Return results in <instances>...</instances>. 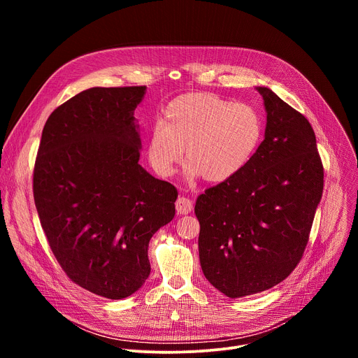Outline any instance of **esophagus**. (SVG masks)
<instances>
[{
  "label": "esophagus",
  "instance_id": "obj_1",
  "mask_svg": "<svg viewBox=\"0 0 358 358\" xmlns=\"http://www.w3.org/2000/svg\"><path fill=\"white\" fill-rule=\"evenodd\" d=\"M176 210L180 215H187L192 211V201L187 196H178L176 201Z\"/></svg>",
  "mask_w": 358,
  "mask_h": 358
}]
</instances>
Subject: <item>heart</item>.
<instances>
[{
	"label": "heart",
	"instance_id": "heart-1",
	"mask_svg": "<svg viewBox=\"0 0 358 358\" xmlns=\"http://www.w3.org/2000/svg\"><path fill=\"white\" fill-rule=\"evenodd\" d=\"M262 137L259 113L249 105L213 93H185L173 99L162 122L148 130V160L162 177L174 173L185 148L188 178L207 182L235 177L252 159Z\"/></svg>",
	"mask_w": 358,
	"mask_h": 358
}]
</instances>
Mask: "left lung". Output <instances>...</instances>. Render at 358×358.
<instances>
[{"label": "left lung", "mask_w": 358, "mask_h": 358, "mask_svg": "<svg viewBox=\"0 0 358 358\" xmlns=\"http://www.w3.org/2000/svg\"><path fill=\"white\" fill-rule=\"evenodd\" d=\"M265 138L241 173L195 202L203 276L231 299L273 287L301 259L323 194L315 131L269 87Z\"/></svg>", "instance_id": "obj_1"}]
</instances>
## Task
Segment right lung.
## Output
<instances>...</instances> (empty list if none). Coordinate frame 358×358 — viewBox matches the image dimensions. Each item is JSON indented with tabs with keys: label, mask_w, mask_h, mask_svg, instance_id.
I'll return each mask as SVG.
<instances>
[{
	"label": "right lung",
	"mask_w": 358,
	"mask_h": 358,
	"mask_svg": "<svg viewBox=\"0 0 358 358\" xmlns=\"http://www.w3.org/2000/svg\"><path fill=\"white\" fill-rule=\"evenodd\" d=\"M145 86L90 87L45 123L34 169L42 229L72 282L112 300L150 275L148 242L176 215L178 192L140 164L136 108Z\"/></svg>",
	"instance_id": "1"
}]
</instances>
